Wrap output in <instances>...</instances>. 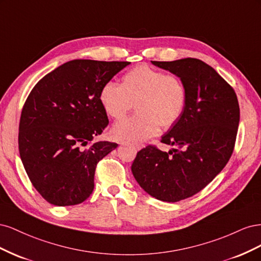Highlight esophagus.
Here are the masks:
<instances>
[{
    "label": "esophagus",
    "instance_id": "1",
    "mask_svg": "<svg viewBox=\"0 0 261 261\" xmlns=\"http://www.w3.org/2000/svg\"><path fill=\"white\" fill-rule=\"evenodd\" d=\"M133 148H135L136 150H140L141 148L144 147V145L143 144H137V143H133V144H129Z\"/></svg>",
    "mask_w": 261,
    "mask_h": 261
}]
</instances>
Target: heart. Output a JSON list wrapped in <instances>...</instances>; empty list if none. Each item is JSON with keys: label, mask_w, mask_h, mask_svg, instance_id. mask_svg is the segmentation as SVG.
Here are the masks:
<instances>
[{"label": "heart", "mask_w": 261, "mask_h": 261, "mask_svg": "<svg viewBox=\"0 0 261 261\" xmlns=\"http://www.w3.org/2000/svg\"><path fill=\"white\" fill-rule=\"evenodd\" d=\"M99 99L106 112L115 120L127 114L135 103L138 112L117 122L113 136L140 141L169 128L183 115L187 103L186 86L179 77L143 64L132 68L122 84L109 81L101 87Z\"/></svg>", "instance_id": "b5f03b06"}]
</instances>
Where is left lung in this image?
<instances>
[{"label":"left lung","mask_w":261,"mask_h":261,"mask_svg":"<svg viewBox=\"0 0 261 261\" xmlns=\"http://www.w3.org/2000/svg\"><path fill=\"white\" fill-rule=\"evenodd\" d=\"M151 63L183 81L187 103L183 115L161 138V143L174 148L169 152L152 145L141 149L132 172L150 196L176 202L200 192L230 160L240 106L232 87L198 59Z\"/></svg>","instance_id":"left-lung-1"}]
</instances>
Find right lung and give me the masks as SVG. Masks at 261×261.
Returning a JSON list of instances; mask_svg holds the SVG:
<instances>
[{
	"label": "right lung",
	"instance_id": "1",
	"mask_svg": "<svg viewBox=\"0 0 261 261\" xmlns=\"http://www.w3.org/2000/svg\"><path fill=\"white\" fill-rule=\"evenodd\" d=\"M130 62L73 60L39 81L22 107L18 149L31 184L54 206L91 195L98 162L117 144L94 136L109 124L99 93Z\"/></svg>",
	"mask_w": 261,
	"mask_h": 261
}]
</instances>
